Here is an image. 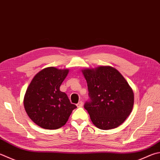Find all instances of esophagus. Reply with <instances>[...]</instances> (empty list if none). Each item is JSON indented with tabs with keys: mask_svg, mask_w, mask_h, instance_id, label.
Instances as JSON below:
<instances>
[{
	"mask_svg": "<svg viewBox=\"0 0 160 160\" xmlns=\"http://www.w3.org/2000/svg\"><path fill=\"white\" fill-rule=\"evenodd\" d=\"M82 106H83V103H82V101H79V102H78V103H77V106L78 107V108L82 107Z\"/></svg>",
	"mask_w": 160,
	"mask_h": 160,
	"instance_id": "1",
	"label": "esophagus"
}]
</instances>
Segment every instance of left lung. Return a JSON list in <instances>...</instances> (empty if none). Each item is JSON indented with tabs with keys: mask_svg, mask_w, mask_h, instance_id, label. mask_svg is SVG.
<instances>
[{
	"mask_svg": "<svg viewBox=\"0 0 160 160\" xmlns=\"http://www.w3.org/2000/svg\"><path fill=\"white\" fill-rule=\"evenodd\" d=\"M90 99L84 106L97 128H116L125 121L133 106V92L121 73L110 66L82 71Z\"/></svg>",
	"mask_w": 160,
	"mask_h": 160,
	"instance_id": "8db88e82",
	"label": "left lung"
}]
</instances>
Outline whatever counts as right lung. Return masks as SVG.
Instances as JSON below:
<instances>
[{
    "label": "right lung",
    "mask_w": 160,
    "mask_h": 160,
    "mask_svg": "<svg viewBox=\"0 0 160 160\" xmlns=\"http://www.w3.org/2000/svg\"><path fill=\"white\" fill-rule=\"evenodd\" d=\"M68 69L48 67L35 75L26 92L24 106L31 120L46 129H57L64 125L72 110L71 103L60 86L67 76Z\"/></svg>",
    "instance_id": "add662e5"
}]
</instances>
